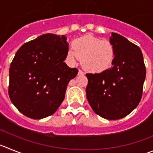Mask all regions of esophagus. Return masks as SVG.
I'll return each mask as SVG.
<instances>
[{"instance_id":"obj_1","label":"esophagus","mask_w":153,"mask_h":153,"mask_svg":"<svg viewBox=\"0 0 153 153\" xmlns=\"http://www.w3.org/2000/svg\"><path fill=\"white\" fill-rule=\"evenodd\" d=\"M78 75H84V72L82 71V70L79 69V71H78Z\"/></svg>"}]
</instances>
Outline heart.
<instances>
[{"mask_svg":"<svg viewBox=\"0 0 153 153\" xmlns=\"http://www.w3.org/2000/svg\"><path fill=\"white\" fill-rule=\"evenodd\" d=\"M116 56L114 44L107 39L88 34L73 40L66 59L75 65L82 58L83 66L92 73H101L112 66Z\"/></svg>","mask_w":153,"mask_h":153,"instance_id":"1","label":"heart"}]
</instances>
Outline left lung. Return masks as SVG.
<instances>
[{
    "label": "left lung",
    "mask_w": 153,
    "mask_h": 153,
    "mask_svg": "<svg viewBox=\"0 0 153 153\" xmlns=\"http://www.w3.org/2000/svg\"><path fill=\"white\" fill-rule=\"evenodd\" d=\"M116 56L113 66L101 73L86 74V96L94 113L107 120L127 116L138 106L146 78L141 49L123 36L112 33Z\"/></svg>",
    "instance_id": "obj_1"
}]
</instances>
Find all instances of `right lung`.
I'll list each match as a JSON object with an SVG mask.
<instances>
[{"instance_id":"obj_1","label":"right lung","mask_w":153,"mask_h":153,"mask_svg":"<svg viewBox=\"0 0 153 153\" xmlns=\"http://www.w3.org/2000/svg\"><path fill=\"white\" fill-rule=\"evenodd\" d=\"M66 36H39L17 50L9 71V97L20 113L32 119L54 114L65 98L69 81L78 72L64 62Z\"/></svg>"}]
</instances>
